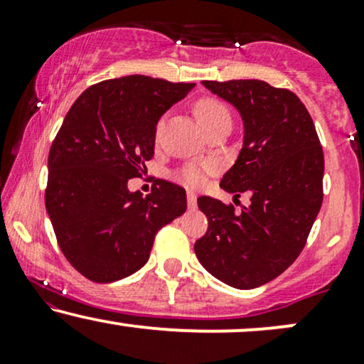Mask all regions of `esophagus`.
<instances>
[{"label": "esophagus", "mask_w": 364, "mask_h": 364, "mask_svg": "<svg viewBox=\"0 0 364 364\" xmlns=\"http://www.w3.org/2000/svg\"><path fill=\"white\" fill-rule=\"evenodd\" d=\"M186 200H188V205L195 207L196 205V193H195V191H188Z\"/></svg>", "instance_id": "esophagus-1"}]
</instances>
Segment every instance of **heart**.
Masks as SVG:
<instances>
[{
	"instance_id": "heart-1",
	"label": "heart",
	"mask_w": 364,
	"mask_h": 364,
	"mask_svg": "<svg viewBox=\"0 0 364 364\" xmlns=\"http://www.w3.org/2000/svg\"><path fill=\"white\" fill-rule=\"evenodd\" d=\"M195 112L198 116L200 123L203 124V128L212 127V124L217 123L220 119H231V114H229L228 106L223 101L214 97H203L196 102ZM162 127V123L159 124V128ZM208 171H212L210 164H202V166H188L179 173V178H181L183 183H186L188 186H202L203 181H205V174Z\"/></svg>"
}]
</instances>
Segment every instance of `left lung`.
I'll return each mask as SVG.
<instances>
[{
  "label": "left lung",
  "mask_w": 364,
  "mask_h": 364,
  "mask_svg": "<svg viewBox=\"0 0 364 364\" xmlns=\"http://www.w3.org/2000/svg\"><path fill=\"white\" fill-rule=\"evenodd\" d=\"M202 83L243 119V149L220 188L235 198L246 193L250 205L235 212L200 196L208 229L195 253L215 279L255 289L281 275L306 245L323 200V150L294 92L262 80Z\"/></svg>",
  "instance_id": "obj_1"
}]
</instances>
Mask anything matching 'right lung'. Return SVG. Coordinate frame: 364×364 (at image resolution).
Returning a JSON list of instances; mask_svg holds the SVG:
<instances>
[{
	"label": "right lung",
	"instance_id": "1",
	"mask_svg": "<svg viewBox=\"0 0 364 364\" xmlns=\"http://www.w3.org/2000/svg\"><path fill=\"white\" fill-rule=\"evenodd\" d=\"M195 83L129 75L82 92L48 157L46 210L63 255L83 277L114 282L150 257L154 237L186 210V191L166 179L147 196L128 190L154 157L156 127Z\"/></svg>",
	"mask_w": 364,
	"mask_h": 364
}]
</instances>
